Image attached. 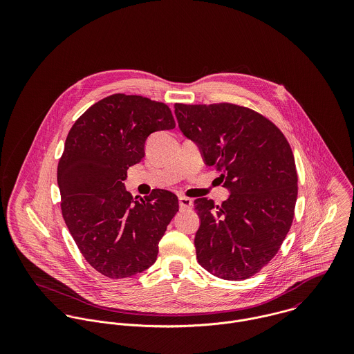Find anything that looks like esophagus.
<instances>
[{"label":"esophagus","mask_w":354,"mask_h":354,"mask_svg":"<svg viewBox=\"0 0 354 354\" xmlns=\"http://www.w3.org/2000/svg\"><path fill=\"white\" fill-rule=\"evenodd\" d=\"M178 203H180V208H183V209H187V208H191L192 207V199H189V198H187V196H180L178 198Z\"/></svg>","instance_id":"obj_1"}]
</instances>
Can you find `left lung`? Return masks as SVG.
<instances>
[{
    "label": "left lung",
    "mask_w": 354,
    "mask_h": 354,
    "mask_svg": "<svg viewBox=\"0 0 354 354\" xmlns=\"http://www.w3.org/2000/svg\"><path fill=\"white\" fill-rule=\"evenodd\" d=\"M174 109L181 132L230 191L221 205L205 198L194 202L201 218L198 261L222 279H247L277 254L293 222L299 178L290 145L250 107L225 102Z\"/></svg>",
    "instance_id": "left-lung-1"
}]
</instances>
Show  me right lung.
<instances>
[{"label": "right lung", "mask_w": 354, "mask_h": 354, "mask_svg": "<svg viewBox=\"0 0 354 354\" xmlns=\"http://www.w3.org/2000/svg\"><path fill=\"white\" fill-rule=\"evenodd\" d=\"M174 127L167 104L113 94L88 107L66 136L57 167L62 216L79 251L104 277H132L156 260L178 199L166 189L133 199L124 180L143 160L152 132Z\"/></svg>", "instance_id": "right-lung-1"}]
</instances>
